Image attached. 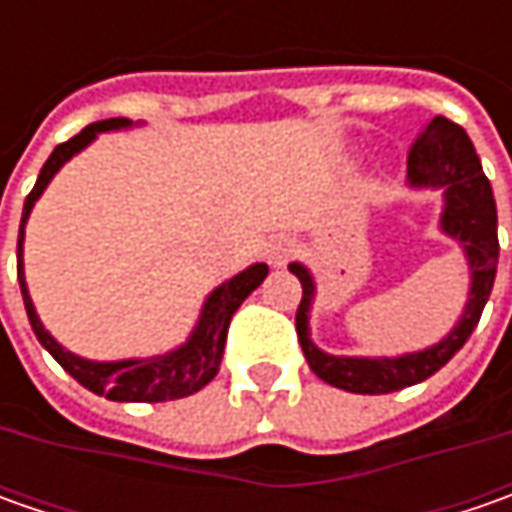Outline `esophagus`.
<instances>
[{
    "mask_svg": "<svg viewBox=\"0 0 512 512\" xmlns=\"http://www.w3.org/2000/svg\"><path fill=\"white\" fill-rule=\"evenodd\" d=\"M296 253V245H293V239H287V236H276V239H270V245H267V262L273 267H282Z\"/></svg>",
    "mask_w": 512,
    "mask_h": 512,
    "instance_id": "esophagus-1",
    "label": "esophagus"
}]
</instances>
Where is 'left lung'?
Wrapping results in <instances>:
<instances>
[{"label": "left lung", "instance_id": "8db88e82", "mask_svg": "<svg viewBox=\"0 0 512 512\" xmlns=\"http://www.w3.org/2000/svg\"><path fill=\"white\" fill-rule=\"evenodd\" d=\"M407 182L413 190H442L439 227L459 242L470 267V290L462 316L442 342L402 356H333L310 339V307L316 299V279L302 262H290V273L302 282V302L296 310V333L305 350L310 370L347 393H393L410 384L430 379L450 362L470 333L476 330L482 310L490 299L496 265H499V233H496V199L484 176L482 162L470 136L456 122L436 116L413 142L407 156Z\"/></svg>", "mask_w": 512, "mask_h": 512}]
</instances>
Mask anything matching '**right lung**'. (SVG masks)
Segmentation results:
<instances>
[{
    "label": "right lung",
    "instance_id": "add662e5",
    "mask_svg": "<svg viewBox=\"0 0 512 512\" xmlns=\"http://www.w3.org/2000/svg\"><path fill=\"white\" fill-rule=\"evenodd\" d=\"M133 128L130 119H105V122H93L82 133H76L73 139L62 142L59 148L50 153L45 168L39 170V179L25 199L22 207V225H19V245H16V273H19V287H22V299H25V310H28L30 327L36 333L39 344L48 350L56 362L68 370L70 376L82 387L93 390L96 396H105L110 402H173V399H185L190 393L202 390L222 364V353H225L227 327L233 313L245 302L247 296L256 287L265 282L267 265L256 262V265L245 267L242 273H236L233 279H227L216 287L202 305L199 322L190 330L187 342L173 347L162 356H150V359H119V362H93L85 356L70 353L68 347L56 342L50 336L36 307L28 293V282H25V262H22V245H25V225L33 205L39 202V196L45 193L50 179L62 170L65 162H70L79 150H85L99 136L108 130H125Z\"/></svg>",
    "mask_w": 512,
    "mask_h": 512
}]
</instances>
